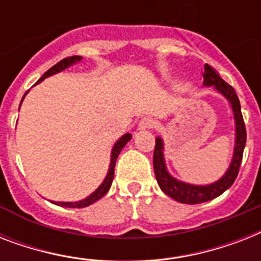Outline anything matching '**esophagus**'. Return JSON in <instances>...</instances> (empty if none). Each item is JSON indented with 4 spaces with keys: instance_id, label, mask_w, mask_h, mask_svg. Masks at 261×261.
Here are the masks:
<instances>
[{
    "instance_id": "34e87169",
    "label": "esophagus",
    "mask_w": 261,
    "mask_h": 261,
    "mask_svg": "<svg viewBox=\"0 0 261 261\" xmlns=\"http://www.w3.org/2000/svg\"><path fill=\"white\" fill-rule=\"evenodd\" d=\"M155 126V122L150 118H143L141 122H139V128L141 130H147V128H153Z\"/></svg>"
}]
</instances>
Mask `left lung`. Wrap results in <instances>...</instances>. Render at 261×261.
I'll return each instance as SVG.
<instances>
[{"mask_svg":"<svg viewBox=\"0 0 261 261\" xmlns=\"http://www.w3.org/2000/svg\"><path fill=\"white\" fill-rule=\"evenodd\" d=\"M202 75L203 84L206 87H215V89L221 92L230 101L236 119V147L230 167L221 180L214 184H210V186H191V184L177 181L176 178H173L168 173L165 163H164L163 141L161 138L155 139L153 165H154L155 178H157L160 188L174 200L187 203V204H198V203L207 202V200L217 198L234 182L236 177L239 174L240 167H241V161H243L244 147L247 143V130H245V123H244L243 114H241V106H240L239 96L236 93V90L226 81H223L221 75L210 65H204Z\"/></svg>","mask_w":261,"mask_h":261,"instance_id":"8db88e82","label":"left lung"}]
</instances>
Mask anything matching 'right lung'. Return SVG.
Instances as JSON below:
<instances>
[{"instance_id": "1", "label": "right lung", "mask_w": 261, "mask_h": 261, "mask_svg": "<svg viewBox=\"0 0 261 261\" xmlns=\"http://www.w3.org/2000/svg\"><path fill=\"white\" fill-rule=\"evenodd\" d=\"M81 59V57H79V55H74V57H67V58H63L62 61H59L57 65H54V66L51 67V69H48V70L43 74V77L40 80H39L38 83H40V81H43V80L46 79V77H48V75H53L55 74V73H58V71L63 70V69H66V67H69L70 65H73L74 62H77V61H80ZM25 96V94H24ZM24 98V97H22ZM22 101V100H21ZM131 139V135L130 134H126L123 135L122 138L119 139L118 142L115 143L114 149H112V154H111V165H110V171H108V174H107L106 180L102 181V184L100 187H98L97 190L94 191L93 194L89 195L88 198H85L84 200H80V202H59L58 204L59 206H63V207H71V208H81V207H87L89 206V204H92V203H94L96 200H98L100 198H102L104 195L108 192V190H110L111 184H112V180H114V173H115V164H116V159H118L119 153L122 151V149L124 147V145H126L128 141ZM54 203V202H53Z\"/></svg>"}]
</instances>
